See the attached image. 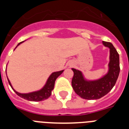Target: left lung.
I'll list each match as a JSON object with an SVG mask.
<instances>
[{"label": "left lung", "instance_id": "1", "mask_svg": "<svg viewBox=\"0 0 129 129\" xmlns=\"http://www.w3.org/2000/svg\"><path fill=\"white\" fill-rule=\"evenodd\" d=\"M104 46L110 48L109 70L102 78L95 81L84 80L80 71L72 68L74 76L72 80V88L81 98L86 100H96L107 94L114 87L120 72L119 55L110 42L102 41Z\"/></svg>", "mask_w": 129, "mask_h": 129}]
</instances>
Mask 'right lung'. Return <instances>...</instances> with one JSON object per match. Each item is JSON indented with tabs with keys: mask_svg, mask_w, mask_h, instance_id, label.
Wrapping results in <instances>:
<instances>
[{
	"mask_svg": "<svg viewBox=\"0 0 129 129\" xmlns=\"http://www.w3.org/2000/svg\"><path fill=\"white\" fill-rule=\"evenodd\" d=\"M21 43H22V42L19 43V44L17 45V46ZM63 72V70L52 73L50 76L49 77L48 80L47 81L46 84L45 85L44 87H43L41 90H40L39 91H37V92L28 93V94H21V93H19V92H17V91H15V90L13 88L12 86H11V82H10V81H9V79H8V81H9V84H10L11 87L12 88V89L15 91V93H16L18 96L21 97V98H24L25 100H29V101L38 102V101H42V100H46V99H47V98L51 96V91H52L53 88H54L55 82L56 80V79L57 78V77H58L59 75H61L62 74Z\"/></svg>",
	"mask_w": 129,
	"mask_h": 129,
	"instance_id": "obj_1",
	"label": "right lung"
}]
</instances>
